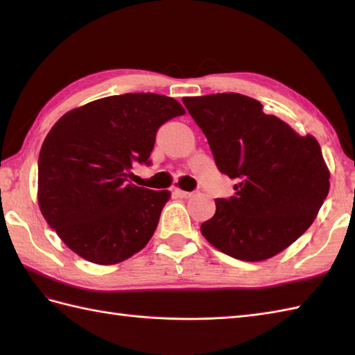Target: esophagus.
<instances>
[{
	"instance_id": "esophagus-1",
	"label": "esophagus",
	"mask_w": 355,
	"mask_h": 355,
	"mask_svg": "<svg viewBox=\"0 0 355 355\" xmlns=\"http://www.w3.org/2000/svg\"><path fill=\"white\" fill-rule=\"evenodd\" d=\"M173 192H175V195H178L180 198H189L193 193V192H187V191H182V189H173Z\"/></svg>"
}]
</instances>
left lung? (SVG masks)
Returning a JSON list of instances; mask_svg holds the SVG:
<instances>
[{
	"mask_svg": "<svg viewBox=\"0 0 355 355\" xmlns=\"http://www.w3.org/2000/svg\"><path fill=\"white\" fill-rule=\"evenodd\" d=\"M183 103L205 132L218 169L238 180L233 197L215 200L202 236L248 262L285 250L313 224L329 191L318 140L294 132L244 94L184 97Z\"/></svg>",
	"mask_w": 355,
	"mask_h": 355,
	"instance_id": "left-lung-1",
	"label": "left lung"
}]
</instances>
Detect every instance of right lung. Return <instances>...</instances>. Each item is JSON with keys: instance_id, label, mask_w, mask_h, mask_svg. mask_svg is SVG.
<instances>
[{"instance_id": "1", "label": "right lung", "mask_w": 355, "mask_h": 355, "mask_svg": "<svg viewBox=\"0 0 355 355\" xmlns=\"http://www.w3.org/2000/svg\"><path fill=\"white\" fill-rule=\"evenodd\" d=\"M183 114L172 97L126 93L71 110L51 128L37 160V202L80 258L111 266L153 238L171 193L131 184L132 164H150L158 128Z\"/></svg>"}]
</instances>
